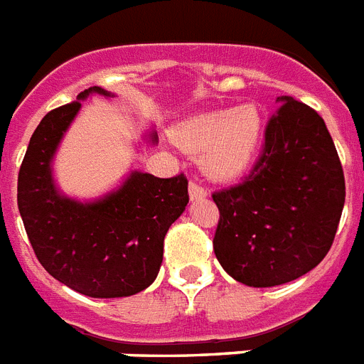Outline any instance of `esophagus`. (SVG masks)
I'll use <instances>...</instances> for the list:
<instances>
[{"instance_id":"1","label":"esophagus","mask_w":364,"mask_h":364,"mask_svg":"<svg viewBox=\"0 0 364 364\" xmlns=\"http://www.w3.org/2000/svg\"><path fill=\"white\" fill-rule=\"evenodd\" d=\"M188 194H191V200H201V198L209 196V191L198 181H191V185H188Z\"/></svg>"}]
</instances>
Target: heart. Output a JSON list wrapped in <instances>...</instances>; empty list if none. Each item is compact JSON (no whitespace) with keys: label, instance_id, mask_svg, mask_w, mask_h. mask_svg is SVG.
Returning a JSON list of instances; mask_svg holds the SVG:
<instances>
[{"label":"heart","instance_id":"1","mask_svg":"<svg viewBox=\"0 0 364 364\" xmlns=\"http://www.w3.org/2000/svg\"><path fill=\"white\" fill-rule=\"evenodd\" d=\"M176 139L191 151L205 149V166L231 177L252 164L262 139V114L255 105L194 114L177 125Z\"/></svg>","mask_w":364,"mask_h":364}]
</instances>
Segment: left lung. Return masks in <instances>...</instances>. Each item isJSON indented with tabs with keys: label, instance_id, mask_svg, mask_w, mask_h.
I'll list each match as a JSON object with an SVG mask.
<instances>
[{
	"label": "left lung",
	"instance_id": "left-lung-1",
	"mask_svg": "<svg viewBox=\"0 0 364 364\" xmlns=\"http://www.w3.org/2000/svg\"><path fill=\"white\" fill-rule=\"evenodd\" d=\"M261 157L235 187L213 194L216 259L248 287H276L313 270L331 248L346 185L322 116L277 97Z\"/></svg>",
	"mask_w": 364,
	"mask_h": 364
}]
</instances>
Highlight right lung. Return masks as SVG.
<instances>
[{"label":"right lung","instance_id":"add662e5","mask_svg":"<svg viewBox=\"0 0 364 364\" xmlns=\"http://www.w3.org/2000/svg\"><path fill=\"white\" fill-rule=\"evenodd\" d=\"M90 94L53 109L33 133L18 173V209L36 259L48 274L79 294L124 298L148 289L163 262L168 228L188 203L185 173L161 179L131 172L120 188L96 201L72 200L55 187L51 161ZM157 142V133H151Z\"/></svg>","mask_w":364,"mask_h":364}]
</instances>
